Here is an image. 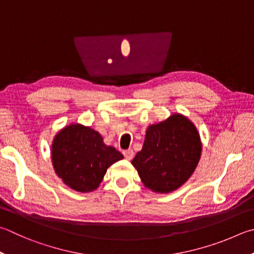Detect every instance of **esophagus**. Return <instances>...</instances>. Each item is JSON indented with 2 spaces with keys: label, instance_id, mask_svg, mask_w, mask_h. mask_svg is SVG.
Returning a JSON list of instances; mask_svg holds the SVG:
<instances>
[{
  "label": "esophagus",
  "instance_id": "1",
  "mask_svg": "<svg viewBox=\"0 0 254 254\" xmlns=\"http://www.w3.org/2000/svg\"><path fill=\"white\" fill-rule=\"evenodd\" d=\"M123 155H124V158H126L127 160H132L133 156H134V152H133V150H131V149L124 150L123 151Z\"/></svg>",
  "mask_w": 254,
  "mask_h": 254
}]
</instances>
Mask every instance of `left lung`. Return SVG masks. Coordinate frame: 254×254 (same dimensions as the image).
Instances as JSON below:
<instances>
[{
    "label": "left lung",
    "mask_w": 254,
    "mask_h": 254,
    "mask_svg": "<svg viewBox=\"0 0 254 254\" xmlns=\"http://www.w3.org/2000/svg\"><path fill=\"white\" fill-rule=\"evenodd\" d=\"M201 149L195 127L187 118L174 114L165 122L149 127L144 144L132 164L146 188L168 193L194 172Z\"/></svg>",
    "instance_id": "1"
}]
</instances>
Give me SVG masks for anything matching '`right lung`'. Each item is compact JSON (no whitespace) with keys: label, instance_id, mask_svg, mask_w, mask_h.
I'll return each mask as SVG.
<instances>
[{"label":"right lung","instance_id":"obj_1","mask_svg":"<svg viewBox=\"0 0 254 254\" xmlns=\"http://www.w3.org/2000/svg\"><path fill=\"white\" fill-rule=\"evenodd\" d=\"M121 159L123 155L115 147L105 145L102 136L91 127L72 124L54 137V170L75 191L95 190L110 165Z\"/></svg>","mask_w":254,"mask_h":254}]
</instances>
